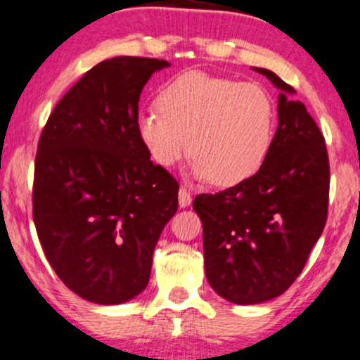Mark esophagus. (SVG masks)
Returning <instances> with one entry per match:
<instances>
[{
	"mask_svg": "<svg viewBox=\"0 0 360 360\" xmlns=\"http://www.w3.org/2000/svg\"><path fill=\"white\" fill-rule=\"evenodd\" d=\"M191 202H192L191 192H188L185 187H181L180 191H179V204H180V207L191 206Z\"/></svg>",
	"mask_w": 360,
	"mask_h": 360,
	"instance_id": "esophagus-1",
	"label": "esophagus"
}]
</instances>
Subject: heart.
<instances>
[{
  "label": "heart",
  "instance_id": "heart-1",
  "mask_svg": "<svg viewBox=\"0 0 360 360\" xmlns=\"http://www.w3.org/2000/svg\"><path fill=\"white\" fill-rule=\"evenodd\" d=\"M156 106L160 113L135 118V134L163 168L188 150L192 176L235 187L256 175L271 149L276 111L259 84L188 70L160 89Z\"/></svg>",
  "mask_w": 360,
  "mask_h": 360
}]
</instances>
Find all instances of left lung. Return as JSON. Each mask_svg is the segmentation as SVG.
<instances>
[{"mask_svg":"<svg viewBox=\"0 0 360 360\" xmlns=\"http://www.w3.org/2000/svg\"><path fill=\"white\" fill-rule=\"evenodd\" d=\"M281 91L278 129L261 169L218 194H199L204 268L218 295L259 304L287 292L326 225L330 161L319 127L292 86L266 68Z\"/></svg>","mask_w":360,"mask_h":360,"instance_id":"1","label":"left lung"}]
</instances>
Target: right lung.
I'll list each match as a JSON object with an SVG mask.
<instances>
[{
	"instance_id": "1",
	"label": "right lung",
	"mask_w": 360,
	"mask_h": 360,
	"mask_svg": "<svg viewBox=\"0 0 360 360\" xmlns=\"http://www.w3.org/2000/svg\"><path fill=\"white\" fill-rule=\"evenodd\" d=\"M156 58L117 56L92 67L42 129L32 214L46 259L72 292L94 304L134 299L179 207V181L150 161L135 134L139 99Z\"/></svg>"
}]
</instances>
